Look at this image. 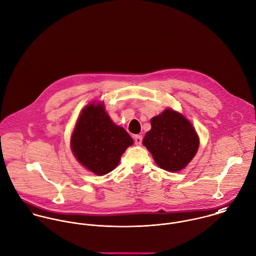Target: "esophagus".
<instances>
[{"mask_svg": "<svg viewBox=\"0 0 256 256\" xmlns=\"http://www.w3.org/2000/svg\"><path fill=\"white\" fill-rule=\"evenodd\" d=\"M134 142L136 146H140L142 142V136H134Z\"/></svg>", "mask_w": 256, "mask_h": 256, "instance_id": "1", "label": "esophagus"}]
</instances>
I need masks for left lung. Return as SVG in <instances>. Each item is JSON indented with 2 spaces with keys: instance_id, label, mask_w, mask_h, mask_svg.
<instances>
[{
  "instance_id": "1",
  "label": "left lung",
  "mask_w": 256,
  "mask_h": 256,
  "mask_svg": "<svg viewBox=\"0 0 256 256\" xmlns=\"http://www.w3.org/2000/svg\"><path fill=\"white\" fill-rule=\"evenodd\" d=\"M152 130L142 144L162 169L176 172L185 168L199 148V136L180 112L166 108L150 120Z\"/></svg>"
}]
</instances>
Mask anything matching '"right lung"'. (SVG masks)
<instances>
[{
  "label": "right lung",
  "mask_w": 256,
  "mask_h": 256,
  "mask_svg": "<svg viewBox=\"0 0 256 256\" xmlns=\"http://www.w3.org/2000/svg\"><path fill=\"white\" fill-rule=\"evenodd\" d=\"M70 142L76 159L101 176L116 167L122 154L134 140L124 128L110 120L104 104L91 102L83 108Z\"/></svg>",
  "instance_id": "1"
}]
</instances>
